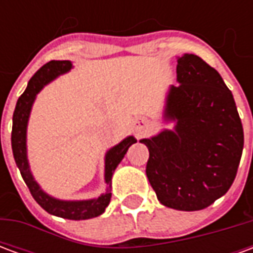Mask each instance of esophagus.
Here are the masks:
<instances>
[{
  "mask_svg": "<svg viewBox=\"0 0 253 253\" xmlns=\"http://www.w3.org/2000/svg\"><path fill=\"white\" fill-rule=\"evenodd\" d=\"M149 127V121L146 118H137L135 122H134V128L135 131L143 132Z\"/></svg>",
  "mask_w": 253,
  "mask_h": 253,
  "instance_id": "1",
  "label": "esophagus"
}]
</instances>
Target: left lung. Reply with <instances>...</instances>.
Returning <instances> with one entry per match:
<instances>
[{"mask_svg":"<svg viewBox=\"0 0 253 253\" xmlns=\"http://www.w3.org/2000/svg\"><path fill=\"white\" fill-rule=\"evenodd\" d=\"M177 83L170 86L164 130L141 142L149 149L146 176L167 207L206 209L232 186L244 148V131L233 94L219 73L194 54L177 59Z\"/></svg>","mask_w":253,"mask_h":253,"instance_id":"left-lung-1","label":"left lung"}]
</instances>
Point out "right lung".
I'll return each instance as SVG.
<instances>
[{
	"label": "right lung",
	"instance_id": "1",
	"mask_svg": "<svg viewBox=\"0 0 253 253\" xmlns=\"http://www.w3.org/2000/svg\"><path fill=\"white\" fill-rule=\"evenodd\" d=\"M73 67L70 61H50L44 66H42L31 78L28 86L17 100V104L13 112V126H12V150L16 165L20 169V173L24 179L25 184L30 188L31 195L34 196L39 205L47 212L57 217L66 218V219H89L103 214L105 207L110 205L111 191L107 188V192L100 195L99 198L89 199V201H59L52 196L47 195L36 183L34 176L31 173L28 159H27V125L30 118L31 108L35 101L36 94L41 89L58 77L59 74L67 73ZM137 142L134 137L125 138L121 143L111 148L105 154V183L111 184V179L115 172L116 167L119 165L125 154L131 146ZM111 187V186H110Z\"/></svg>",
	"mask_w": 253,
	"mask_h": 253
}]
</instances>
